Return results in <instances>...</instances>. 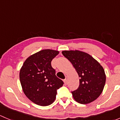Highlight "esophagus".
<instances>
[{"instance_id":"esophagus-1","label":"esophagus","mask_w":120,"mask_h":120,"mask_svg":"<svg viewBox=\"0 0 120 120\" xmlns=\"http://www.w3.org/2000/svg\"><path fill=\"white\" fill-rule=\"evenodd\" d=\"M64 83L66 85H67V83H68V80H67V78H66V79H64Z\"/></svg>"}]
</instances>
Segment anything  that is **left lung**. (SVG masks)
<instances>
[{
    "label": "left lung",
    "mask_w": 120,
    "mask_h": 120,
    "mask_svg": "<svg viewBox=\"0 0 120 120\" xmlns=\"http://www.w3.org/2000/svg\"><path fill=\"white\" fill-rule=\"evenodd\" d=\"M62 54L72 63L80 78L78 88L71 92L74 100L81 104H88L96 100L106 83V74L102 66L84 52L64 50Z\"/></svg>",
    "instance_id": "8db88e82"
}]
</instances>
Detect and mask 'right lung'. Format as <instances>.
<instances>
[{"label":"right lung","mask_w":120,"mask_h":120,"mask_svg":"<svg viewBox=\"0 0 120 120\" xmlns=\"http://www.w3.org/2000/svg\"><path fill=\"white\" fill-rule=\"evenodd\" d=\"M59 53L57 50L44 49L29 56L20 71L23 92L31 101L46 106L55 100L57 90L63 82L56 75L51 61Z\"/></svg>","instance_id":"obj_1"}]
</instances>
